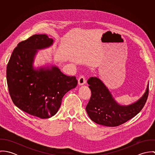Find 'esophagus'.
Listing matches in <instances>:
<instances>
[{"label":"esophagus","mask_w":155,"mask_h":155,"mask_svg":"<svg viewBox=\"0 0 155 155\" xmlns=\"http://www.w3.org/2000/svg\"><path fill=\"white\" fill-rule=\"evenodd\" d=\"M86 83V79L84 75H81L78 79V84L79 85H82Z\"/></svg>","instance_id":"obj_1"}]
</instances>
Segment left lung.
<instances>
[{
	"label": "left lung",
	"mask_w": 155,
	"mask_h": 155,
	"mask_svg": "<svg viewBox=\"0 0 155 155\" xmlns=\"http://www.w3.org/2000/svg\"><path fill=\"white\" fill-rule=\"evenodd\" d=\"M91 97L86 107L90 119L96 124L107 126H119L136 116L143 108L148 95L149 84L143 95L128 106L118 104L103 82L97 77H91L87 81Z\"/></svg>",
	"instance_id": "left-lung-1"
}]
</instances>
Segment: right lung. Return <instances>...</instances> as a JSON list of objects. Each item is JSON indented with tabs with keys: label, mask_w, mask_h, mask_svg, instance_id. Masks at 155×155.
Instances as JSON below:
<instances>
[{
	"label": "right lung",
	"mask_w": 155,
	"mask_h": 155,
	"mask_svg": "<svg viewBox=\"0 0 155 155\" xmlns=\"http://www.w3.org/2000/svg\"><path fill=\"white\" fill-rule=\"evenodd\" d=\"M53 42L46 35H33L17 45L6 67L7 84L14 104L41 119L55 115L64 95L78 84L75 76L65 75L58 67L34 68L38 50L47 48Z\"/></svg>",
	"instance_id": "add662e5"
}]
</instances>
